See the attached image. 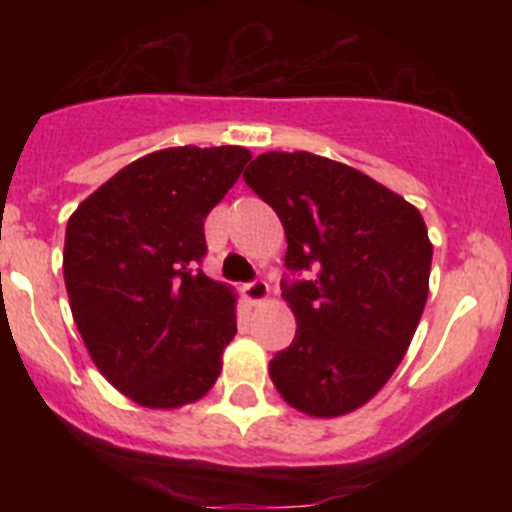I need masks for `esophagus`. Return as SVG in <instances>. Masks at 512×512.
<instances>
[{"label":"esophagus","mask_w":512,"mask_h":512,"mask_svg":"<svg viewBox=\"0 0 512 512\" xmlns=\"http://www.w3.org/2000/svg\"><path fill=\"white\" fill-rule=\"evenodd\" d=\"M243 295H246V300L251 302V305H261V302L269 300V284H266L264 279H253V282H248L246 287H243Z\"/></svg>","instance_id":"obj_1"}]
</instances>
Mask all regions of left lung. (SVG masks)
Returning a JSON list of instances; mask_svg holds the SVG:
<instances>
[{
  "label": "left lung",
  "mask_w": 512,
  "mask_h": 512,
  "mask_svg": "<svg viewBox=\"0 0 512 512\" xmlns=\"http://www.w3.org/2000/svg\"><path fill=\"white\" fill-rule=\"evenodd\" d=\"M243 179L287 235L282 297L297 333L271 359V382L307 415L351 413L392 377L423 315L433 256L423 215L307 151L261 153Z\"/></svg>",
  "instance_id": "obj_1"
}]
</instances>
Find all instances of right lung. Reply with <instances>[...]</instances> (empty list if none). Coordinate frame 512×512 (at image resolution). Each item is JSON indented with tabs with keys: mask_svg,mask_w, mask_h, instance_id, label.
<instances>
[{
	"mask_svg": "<svg viewBox=\"0 0 512 512\" xmlns=\"http://www.w3.org/2000/svg\"><path fill=\"white\" fill-rule=\"evenodd\" d=\"M241 146L166 148L117 171L66 225L63 279L104 379L143 408L200 400L235 336V295L200 269L205 217L238 182Z\"/></svg>",
	"mask_w": 512,
	"mask_h": 512,
	"instance_id": "right-lung-1",
	"label": "right lung"
}]
</instances>
